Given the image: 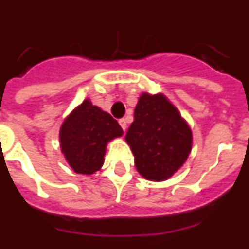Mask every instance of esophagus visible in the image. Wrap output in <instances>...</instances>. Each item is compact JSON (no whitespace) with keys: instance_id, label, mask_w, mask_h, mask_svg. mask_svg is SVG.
<instances>
[{"instance_id":"1","label":"esophagus","mask_w":249,"mask_h":249,"mask_svg":"<svg viewBox=\"0 0 249 249\" xmlns=\"http://www.w3.org/2000/svg\"><path fill=\"white\" fill-rule=\"evenodd\" d=\"M118 122H120V124H121V127H122L123 131L126 132V128H127V122H126V120H124V118H121V120L118 121Z\"/></svg>"}]
</instances>
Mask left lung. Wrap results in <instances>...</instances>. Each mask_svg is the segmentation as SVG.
Masks as SVG:
<instances>
[{
    "label": "left lung",
    "mask_w": 249,
    "mask_h": 249,
    "mask_svg": "<svg viewBox=\"0 0 249 249\" xmlns=\"http://www.w3.org/2000/svg\"><path fill=\"white\" fill-rule=\"evenodd\" d=\"M126 141L140 175L160 182L183 166L192 149V131L163 94L142 93Z\"/></svg>",
    "instance_id": "left-lung-1"
}]
</instances>
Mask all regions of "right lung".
<instances>
[{
	"instance_id": "1",
	"label": "right lung",
	"mask_w": 249,
	"mask_h": 249,
	"mask_svg": "<svg viewBox=\"0 0 249 249\" xmlns=\"http://www.w3.org/2000/svg\"><path fill=\"white\" fill-rule=\"evenodd\" d=\"M122 135V128L111 114L85 100L63 121L59 143L74 172L93 175L105 162L107 143Z\"/></svg>"
}]
</instances>
